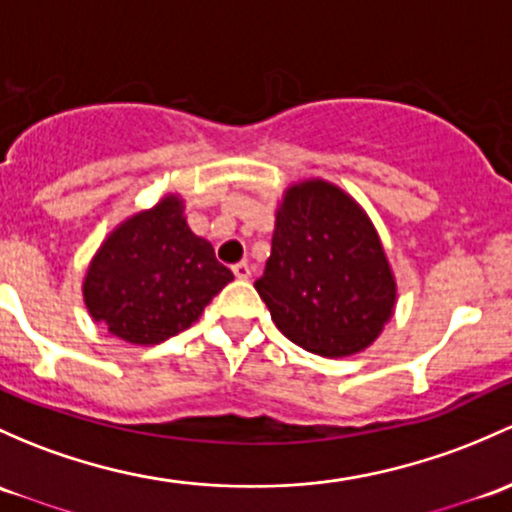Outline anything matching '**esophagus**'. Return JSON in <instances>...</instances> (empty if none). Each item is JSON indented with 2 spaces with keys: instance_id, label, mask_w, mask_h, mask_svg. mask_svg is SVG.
Instances as JSON below:
<instances>
[{
  "instance_id": "obj_1",
  "label": "esophagus",
  "mask_w": 512,
  "mask_h": 512,
  "mask_svg": "<svg viewBox=\"0 0 512 512\" xmlns=\"http://www.w3.org/2000/svg\"><path fill=\"white\" fill-rule=\"evenodd\" d=\"M233 274L238 279H250L252 277V265H250V262H238V265H233Z\"/></svg>"
}]
</instances>
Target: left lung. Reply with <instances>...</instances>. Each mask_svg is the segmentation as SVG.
<instances>
[{"instance_id":"8db88e82","label":"left lung","mask_w":512,"mask_h":512,"mask_svg":"<svg viewBox=\"0 0 512 512\" xmlns=\"http://www.w3.org/2000/svg\"><path fill=\"white\" fill-rule=\"evenodd\" d=\"M255 289L279 331L324 358L365 351L397 301L395 274L373 220L324 179L284 191L270 260Z\"/></svg>"}]
</instances>
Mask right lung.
Instances as JSON below:
<instances>
[{
	"label": "right lung",
	"mask_w": 512,
	"mask_h": 512,
	"mask_svg": "<svg viewBox=\"0 0 512 512\" xmlns=\"http://www.w3.org/2000/svg\"><path fill=\"white\" fill-rule=\"evenodd\" d=\"M228 282L233 272L215 260L211 242L188 228L184 198L169 193L102 240L83 279V299L112 336L157 346L198 321Z\"/></svg>",
	"instance_id": "obj_1"
}]
</instances>
